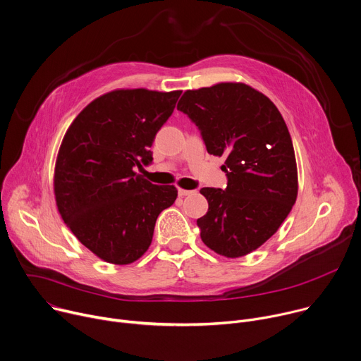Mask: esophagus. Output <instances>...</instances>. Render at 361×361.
<instances>
[{
	"label": "esophagus",
	"mask_w": 361,
	"mask_h": 361,
	"mask_svg": "<svg viewBox=\"0 0 361 361\" xmlns=\"http://www.w3.org/2000/svg\"><path fill=\"white\" fill-rule=\"evenodd\" d=\"M178 193H179V196H188V195H193L195 190H188V189H180V188H179Z\"/></svg>",
	"instance_id": "esophagus-1"
}]
</instances>
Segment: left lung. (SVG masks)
<instances>
[{
	"mask_svg": "<svg viewBox=\"0 0 361 361\" xmlns=\"http://www.w3.org/2000/svg\"><path fill=\"white\" fill-rule=\"evenodd\" d=\"M178 110L201 130L209 154L226 157V189H201L209 205L196 221L202 241L226 258L244 257L268 241L295 204L288 128L276 106L245 83L186 90Z\"/></svg>",
	"mask_w": 361,
	"mask_h": 361,
	"instance_id": "8db88e82",
	"label": "left lung"
}]
</instances>
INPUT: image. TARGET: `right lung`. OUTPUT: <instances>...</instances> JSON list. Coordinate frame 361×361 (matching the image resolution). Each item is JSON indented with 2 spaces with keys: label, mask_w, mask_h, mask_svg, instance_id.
<instances>
[{
  "label": "right lung",
  "mask_w": 361,
  "mask_h": 361,
  "mask_svg": "<svg viewBox=\"0 0 361 361\" xmlns=\"http://www.w3.org/2000/svg\"><path fill=\"white\" fill-rule=\"evenodd\" d=\"M182 90L118 89L89 103L67 129L54 168L59 212L100 259L128 265L150 247L159 214L173 205V185H153L149 165L157 130Z\"/></svg>",
  "instance_id": "1"
}]
</instances>
